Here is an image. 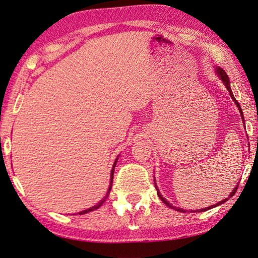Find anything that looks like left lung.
I'll return each instance as SVG.
<instances>
[{"label": "left lung", "mask_w": 258, "mask_h": 258, "mask_svg": "<svg viewBox=\"0 0 258 258\" xmlns=\"http://www.w3.org/2000/svg\"><path fill=\"white\" fill-rule=\"evenodd\" d=\"M216 72H218V76L220 77V79L223 81V84L225 85V87H227V89L229 90V93H230V96H231V98L233 99V102L236 103V105L238 106V108H239V112H240V114H241V116H242V121H243V114H242V110H241V107H240V105H239V103H238V101L236 98H234V96H233V94H232V92H231V87H230V80H229V77H228V75L225 74V71L222 69V68H216ZM155 187H156V190H157V195H159V197H160V200L164 203V204L166 205V206H169L170 209H173V210H177V211H179V212H186V211H183L182 209H178V207H174V206H172L170 204V203L165 200V198H163L162 197V195L160 194V191H159V189H157V186H156V183H155ZM237 189H238V186H236V188L233 189V190L231 191V194H230V196H229V198L230 197H232L234 194H236V191H237ZM228 200V198H227ZM227 200H224V201H222V202H220V203H218V204L216 205H212V206H210V207H204V209H201V210H194L192 212H198V213H200V212H205V211H207V210H210V209H213V207H215V206H219V205H221V204H223V203L227 201Z\"/></svg>", "instance_id": "left-lung-1"}]
</instances>
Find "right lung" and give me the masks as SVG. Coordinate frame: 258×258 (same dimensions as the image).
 I'll return each mask as SVG.
<instances>
[{
	"label": "right lung",
	"mask_w": 258,
	"mask_h": 258,
	"mask_svg": "<svg viewBox=\"0 0 258 258\" xmlns=\"http://www.w3.org/2000/svg\"><path fill=\"white\" fill-rule=\"evenodd\" d=\"M116 162H117V157H116V160H115V162H114V164H113V168H112V171H111V181H110V186H108V189H107V192H106V195H105V197L103 198V200L99 202V203H97L96 205L95 206H93V207H90V209H88V210H85V211H81V212H79L78 214H86V213H88V212H92V211H95V210H97V209H99V207L102 206V204L104 202H105V200L106 198L108 197V194H110V191H111V188H112V180H113V173H114V168H115V165H116Z\"/></svg>",
	"instance_id": "right-lung-1"
}]
</instances>
